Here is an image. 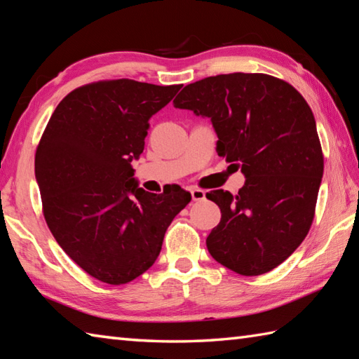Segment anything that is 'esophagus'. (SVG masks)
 I'll list each match as a JSON object with an SVG mask.
<instances>
[{
    "label": "esophagus",
    "instance_id": "1",
    "mask_svg": "<svg viewBox=\"0 0 359 359\" xmlns=\"http://www.w3.org/2000/svg\"><path fill=\"white\" fill-rule=\"evenodd\" d=\"M191 197H193V201H196V202L203 201L205 199V191L201 188H193L191 189Z\"/></svg>",
    "mask_w": 359,
    "mask_h": 359
}]
</instances>
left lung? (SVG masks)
<instances>
[{
	"instance_id": "left-lung-1",
	"label": "left lung",
	"mask_w": 359,
	"mask_h": 359,
	"mask_svg": "<svg viewBox=\"0 0 359 359\" xmlns=\"http://www.w3.org/2000/svg\"><path fill=\"white\" fill-rule=\"evenodd\" d=\"M174 106L211 118L217 154L245 175L233 196L207 193L222 217L210 255L243 276L276 269L301 245L315 217L324 156L310 106L266 74H222L185 86Z\"/></svg>"
}]
</instances>
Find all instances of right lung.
<instances>
[{
  "label": "right lung",
  "mask_w": 359,
  "mask_h": 359,
  "mask_svg": "<svg viewBox=\"0 0 359 359\" xmlns=\"http://www.w3.org/2000/svg\"><path fill=\"white\" fill-rule=\"evenodd\" d=\"M182 85L103 80L67 94L53 111L35 152L43 215L65 253L89 276L111 285L139 278L156 262L166 228L191 201L171 187H137L149 118Z\"/></svg>",
  "instance_id": "right-lung-1"
}]
</instances>
